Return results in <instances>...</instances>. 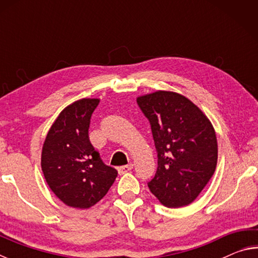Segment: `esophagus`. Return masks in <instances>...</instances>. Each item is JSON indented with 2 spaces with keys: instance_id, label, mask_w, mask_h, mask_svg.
Returning a JSON list of instances; mask_svg holds the SVG:
<instances>
[{
  "instance_id": "esophagus-1",
  "label": "esophagus",
  "mask_w": 258,
  "mask_h": 258,
  "mask_svg": "<svg viewBox=\"0 0 258 258\" xmlns=\"http://www.w3.org/2000/svg\"><path fill=\"white\" fill-rule=\"evenodd\" d=\"M132 168H133V164H128V165L121 166V167H119V168H118V173L120 174V175H123V174L128 173Z\"/></svg>"
}]
</instances>
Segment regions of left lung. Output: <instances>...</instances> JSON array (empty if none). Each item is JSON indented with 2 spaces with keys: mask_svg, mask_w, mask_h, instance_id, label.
<instances>
[{
  "mask_svg": "<svg viewBox=\"0 0 258 258\" xmlns=\"http://www.w3.org/2000/svg\"><path fill=\"white\" fill-rule=\"evenodd\" d=\"M137 101L150 121L157 172L148 183L161 205L187 206L211 180L217 165V139L212 121L184 95L161 91Z\"/></svg>",
  "mask_w": 258,
  "mask_h": 258,
  "instance_id": "obj_1",
  "label": "left lung"
}]
</instances>
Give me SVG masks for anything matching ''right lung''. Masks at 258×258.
<instances>
[{"label": "right lung", "instance_id": "1", "mask_svg": "<svg viewBox=\"0 0 258 258\" xmlns=\"http://www.w3.org/2000/svg\"><path fill=\"white\" fill-rule=\"evenodd\" d=\"M100 102L83 98L59 113L46 134L41 167L47 185L69 207L87 209L100 202L117 177L89 140L90 119Z\"/></svg>", "mask_w": 258, "mask_h": 258}]
</instances>
